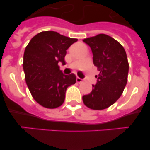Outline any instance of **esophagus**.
I'll list each match as a JSON object with an SVG mask.
<instances>
[{
  "label": "esophagus",
  "instance_id": "1",
  "mask_svg": "<svg viewBox=\"0 0 150 150\" xmlns=\"http://www.w3.org/2000/svg\"><path fill=\"white\" fill-rule=\"evenodd\" d=\"M76 82H77L78 83H82V82H84V79H81V78L79 77H76Z\"/></svg>",
  "mask_w": 150,
  "mask_h": 150
}]
</instances>
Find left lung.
I'll use <instances>...</instances> for the list:
<instances>
[{"label":"left lung","instance_id":"1","mask_svg":"<svg viewBox=\"0 0 150 150\" xmlns=\"http://www.w3.org/2000/svg\"><path fill=\"white\" fill-rule=\"evenodd\" d=\"M91 48L93 61L99 74L89 94L82 96L84 104L93 110H104L119 99L127 82L129 64L126 51L118 41L100 34L83 40Z\"/></svg>","mask_w":150,"mask_h":150}]
</instances>
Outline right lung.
<instances>
[{
    "label": "right lung",
    "instance_id": "obj_1",
    "mask_svg": "<svg viewBox=\"0 0 150 150\" xmlns=\"http://www.w3.org/2000/svg\"><path fill=\"white\" fill-rule=\"evenodd\" d=\"M77 40L57 31H42L25 48L23 63L25 82L35 100L44 108L61 106L67 88L76 83L75 74L65 75L59 63L65 65L66 50Z\"/></svg>",
    "mask_w": 150,
    "mask_h": 150
}]
</instances>
